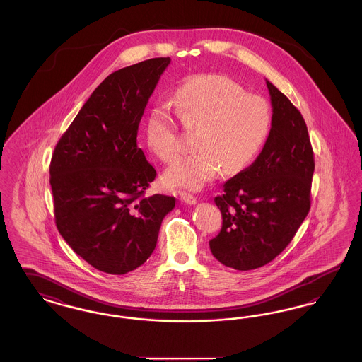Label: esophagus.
Wrapping results in <instances>:
<instances>
[{
    "label": "esophagus",
    "instance_id": "34e87169",
    "mask_svg": "<svg viewBox=\"0 0 362 362\" xmlns=\"http://www.w3.org/2000/svg\"><path fill=\"white\" fill-rule=\"evenodd\" d=\"M180 198H182V201L186 202L187 205H195V204H197V198H195L192 194L186 192V191H182V192H180Z\"/></svg>",
    "mask_w": 362,
    "mask_h": 362
}]
</instances>
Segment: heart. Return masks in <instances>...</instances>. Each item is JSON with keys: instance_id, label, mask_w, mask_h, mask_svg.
I'll return each mask as SVG.
<instances>
[{"instance_id": "obj_1", "label": "heart", "mask_w": 362, "mask_h": 362, "mask_svg": "<svg viewBox=\"0 0 362 362\" xmlns=\"http://www.w3.org/2000/svg\"><path fill=\"white\" fill-rule=\"evenodd\" d=\"M182 126L192 132L194 153L176 161L164 175L171 187L199 189L221 173L245 168L264 144L270 129V110L257 95L217 74L198 76L179 86L171 99ZM145 138L160 160L173 163L182 144L165 104L149 108Z\"/></svg>"}]
</instances>
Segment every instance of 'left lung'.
<instances>
[{
    "label": "left lung",
    "instance_id": "obj_1",
    "mask_svg": "<svg viewBox=\"0 0 362 362\" xmlns=\"http://www.w3.org/2000/svg\"><path fill=\"white\" fill-rule=\"evenodd\" d=\"M272 129L257 160L226 180L214 198L223 214L209 241L213 257L235 270L258 269L292 241L310 207L315 171L308 129L300 111L269 80Z\"/></svg>",
    "mask_w": 362,
    "mask_h": 362
}]
</instances>
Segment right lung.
<instances>
[{"label": "right lung", "instance_id": "right-lung-1", "mask_svg": "<svg viewBox=\"0 0 362 362\" xmlns=\"http://www.w3.org/2000/svg\"><path fill=\"white\" fill-rule=\"evenodd\" d=\"M171 58L111 73L58 141L50 164L55 224L95 269L122 276L155 250L175 198L145 197L156 170L138 148V126Z\"/></svg>", "mask_w": 362, "mask_h": 362}]
</instances>
